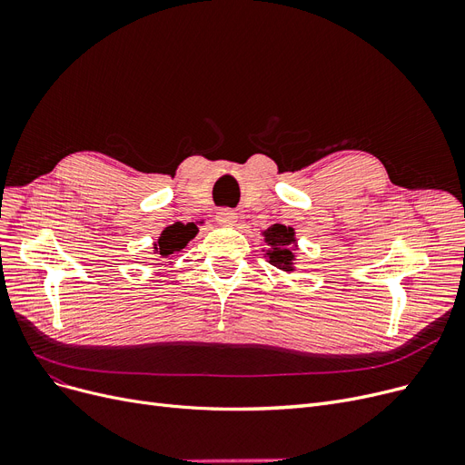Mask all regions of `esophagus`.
Masks as SVG:
<instances>
[{"mask_svg": "<svg viewBox=\"0 0 465 465\" xmlns=\"http://www.w3.org/2000/svg\"><path fill=\"white\" fill-rule=\"evenodd\" d=\"M235 220H237V213L233 209H220L216 213V222H220V224H233Z\"/></svg>", "mask_w": 465, "mask_h": 465, "instance_id": "34e87169", "label": "esophagus"}]
</instances>
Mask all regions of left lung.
Masks as SVG:
<instances>
[{
    "label": "left lung",
    "mask_w": 465,
    "mask_h": 465,
    "mask_svg": "<svg viewBox=\"0 0 465 465\" xmlns=\"http://www.w3.org/2000/svg\"><path fill=\"white\" fill-rule=\"evenodd\" d=\"M264 241L268 243V260L275 268L289 272L291 260H292V243H294V232L282 224H273L268 232H264Z\"/></svg>",
    "instance_id": "left-lung-1"
}]
</instances>
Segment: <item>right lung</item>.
Returning <instances> with one entry per match:
<instances>
[{
    "label": "right lung",
    "instance_id": "1",
    "mask_svg": "<svg viewBox=\"0 0 465 465\" xmlns=\"http://www.w3.org/2000/svg\"><path fill=\"white\" fill-rule=\"evenodd\" d=\"M195 233H197L195 224H180V222H176V224L169 226L163 233H161L157 241V254L165 258L171 254H176L178 251H183L188 245V241L195 237Z\"/></svg>",
    "mask_w": 465,
    "mask_h": 465
}]
</instances>
